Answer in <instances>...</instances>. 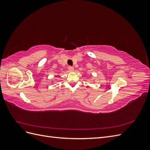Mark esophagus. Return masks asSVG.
I'll return each instance as SVG.
<instances>
[{
    "mask_svg": "<svg viewBox=\"0 0 150 150\" xmlns=\"http://www.w3.org/2000/svg\"><path fill=\"white\" fill-rule=\"evenodd\" d=\"M68 69H69L70 71H73L74 70V67H72V66H69V67H68Z\"/></svg>",
    "mask_w": 150,
    "mask_h": 150,
    "instance_id": "esophagus-1",
    "label": "esophagus"
}]
</instances>
